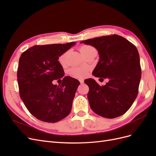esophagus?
Instances as JSON below:
<instances>
[{
  "instance_id": "1",
  "label": "esophagus",
  "mask_w": 156,
  "mask_h": 156,
  "mask_svg": "<svg viewBox=\"0 0 156 156\" xmlns=\"http://www.w3.org/2000/svg\"><path fill=\"white\" fill-rule=\"evenodd\" d=\"M79 81H80V83H81L82 84V83H84V80H83V79H79Z\"/></svg>"
}]
</instances>
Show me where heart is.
Listing matches in <instances>:
<instances>
[{
    "label": "heart",
    "mask_w": 156,
    "mask_h": 156,
    "mask_svg": "<svg viewBox=\"0 0 156 156\" xmlns=\"http://www.w3.org/2000/svg\"><path fill=\"white\" fill-rule=\"evenodd\" d=\"M94 50H96V49L94 48V47L89 45H83L79 48V51L83 56L86 55L87 54L90 53V52ZM68 54V51H66L64 53L61 55L58 58V62L61 66H64L66 64V57ZM88 72V69L85 66L75 67L71 68L69 70V73L71 75H73V77L79 79H81L87 76Z\"/></svg>",
    "instance_id": "1"
}]
</instances>
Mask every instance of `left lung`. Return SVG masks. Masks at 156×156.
<instances>
[{"label": "left lung", "mask_w": 156, "mask_h": 156, "mask_svg": "<svg viewBox=\"0 0 156 156\" xmlns=\"http://www.w3.org/2000/svg\"><path fill=\"white\" fill-rule=\"evenodd\" d=\"M81 43L94 47L100 55L92 75L101 79H108L103 86L99 85L93 79L84 80L89 87L87 97L92 110L107 119L124 115L139 92L141 68L137 49L116 34L94 37Z\"/></svg>", "instance_id": "left-lung-1"}]
</instances>
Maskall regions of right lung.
<instances>
[{"label":"right lung","mask_w":156,"mask_h":156,"mask_svg":"<svg viewBox=\"0 0 156 156\" xmlns=\"http://www.w3.org/2000/svg\"><path fill=\"white\" fill-rule=\"evenodd\" d=\"M75 44L34 45L21 54L17 73L20 95L37 119L55 123L70 113L79 81L69 76L63 77L60 86L52 81L64 76L58 58Z\"/></svg>","instance_id":"right-lung-1"}]
</instances>
